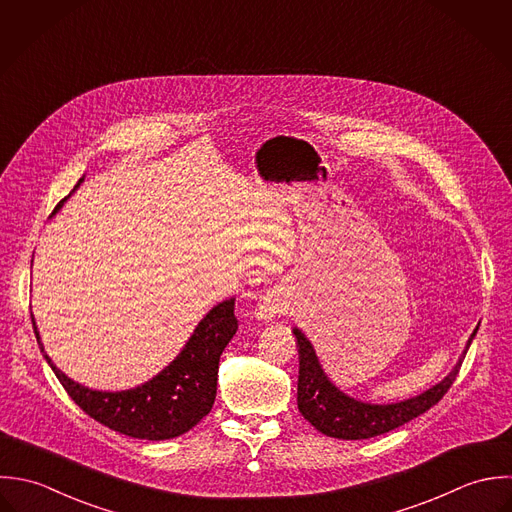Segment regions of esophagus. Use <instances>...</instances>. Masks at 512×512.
<instances>
[{"label": "esophagus", "instance_id": "esophagus-1", "mask_svg": "<svg viewBox=\"0 0 512 512\" xmlns=\"http://www.w3.org/2000/svg\"><path fill=\"white\" fill-rule=\"evenodd\" d=\"M280 314H282V302L274 294H268L266 298H262V302L258 304V308L254 312V316L258 320H274Z\"/></svg>", "mask_w": 512, "mask_h": 512}]
</instances>
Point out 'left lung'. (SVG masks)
I'll use <instances>...</instances> for the list:
<instances>
[{"mask_svg": "<svg viewBox=\"0 0 512 512\" xmlns=\"http://www.w3.org/2000/svg\"><path fill=\"white\" fill-rule=\"evenodd\" d=\"M477 330L479 326L471 334L463 355L459 357L455 367L449 371V375L443 377L433 387H429L427 391L397 403H365L355 397H349L347 393L341 391L340 387L332 383V379L326 375L316 355L312 341L302 334V330L296 328L294 334L300 345L298 409L304 415V419H308L320 433L334 439L357 441V439H369V437L383 435L391 429H397L441 401V397L453 385L461 369V363L467 355V349L477 336Z\"/></svg>", "mask_w": 512, "mask_h": 512, "instance_id": "1", "label": "left lung"}]
</instances>
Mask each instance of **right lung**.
I'll return each instance as SVG.
<instances>
[{"mask_svg":"<svg viewBox=\"0 0 512 512\" xmlns=\"http://www.w3.org/2000/svg\"><path fill=\"white\" fill-rule=\"evenodd\" d=\"M83 178H79L73 192L79 188ZM69 196H65L55 206L53 214ZM234 300L236 298H228L216 304L198 322L180 353L161 373H157L147 383L125 391H97L67 377L45 353L33 314L31 322L45 361L69 397L89 417L117 433L135 439L165 441L190 431L202 417L210 413L214 405L218 361L224 347L238 330Z\"/></svg>","mask_w":512,"mask_h":512,"instance_id":"right-lung-1","label":"right lung"}]
</instances>
